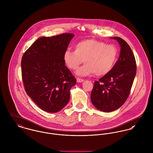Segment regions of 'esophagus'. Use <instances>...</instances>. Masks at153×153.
<instances>
[{
	"label": "esophagus",
	"instance_id": "esophagus-1",
	"mask_svg": "<svg viewBox=\"0 0 153 153\" xmlns=\"http://www.w3.org/2000/svg\"><path fill=\"white\" fill-rule=\"evenodd\" d=\"M84 81V79H80L79 77H77V82H79V83H81V82H83Z\"/></svg>",
	"mask_w": 153,
	"mask_h": 153
}]
</instances>
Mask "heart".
Segmentation results:
<instances>
[{
  "mask_svg": "<svg viewBox=\"0 0 153 153\" xmlns=\"http://www.w3.org/2000/svg\"><path fill=\"white\" fill-rule=\"evenodd\" d=\"M118 56L117 48L96 39H87L77 43L74 51L66 50L63 54L65 64L69 69L75 70L83 63H85L77 71L80 76L93 73L103 76L109 73Z\"/></svg>",
  "mask_w": 153,
  "mask_h": 153,
  "instance_id": "obj_1",
  "label": "heart"
}]
</instances>
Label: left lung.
I'll return each instance as SVG.
<instances>
[{
  "label": "left lung",
  "instance_id": "1",
  "mask_svg": "<svg viewBox=\"0 0 153 153\" xmlns=\"http://www.w3.org/2000/svg\"><path fill=\"white\" fill-rule=\"evenodd\" d=\"M111 38L120 45L119 60L109 73L94 82L91 93L93 104L104 112L118 109L127 100L137 70L134 55L127 42L118 37Z\"/></svg>",
  "mask_w": 153,
  "mask_h": 153
}]
</instances>
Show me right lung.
Returning <instances> with one entry per match:
<instances>
[{
	"mask_svg": "<svg viewBox=\"0 0 153 153\" xmlns=\"http://www.w3.org/2000/svg\"><path fill=\"white\" fill-rule=\"evenodd\" d=\"M74 34L42 37L24 53L22 77L27 95L42 110L56 113L70 100L76 79L65 64L63 54Z\"/></svg>",
	"mask_w": 153,
	"mask_h": 153,
	"instance_id": "add662e5",
	"label": "right lung"
}]
</instances>
